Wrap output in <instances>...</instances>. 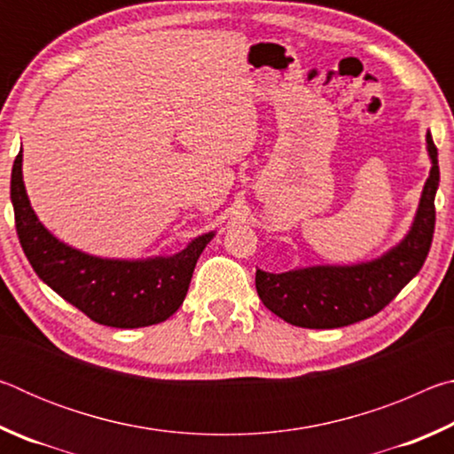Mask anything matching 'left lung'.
Instances as JSON below:
<instances>
[{
    "label": "left lung",
    "mask_w": 454,
    "mask_h": 454,
    "mask_svg": "<svg viewBox=\"0 0 454 454\" xmlns=\"http://www.w3.org/2000/svg\"><path fill=\"white\" fill-rule=\"evenodd\" d=\"M430 160L419 208L401 242L372 260L355 264H312L288 272L256 270L260 301L276 317L302 328H340L374 317L425 264L434 232V196L439 190V152L427 132Z\"/></svg>",
    "instance_id": "1"
}]
</instances>
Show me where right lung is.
<instances>
[{
    "instance_id": "right-lung-1",
    "label": "right lung",
    "mask_w": 454,
    "mask_h": 454,
    "mask_svg": "<svg viewBox=\"0 0 454 454\" xmlns=\"http://www.w3.org/2000/svg\"><path fill=\"white\" fill-rule=\"evenodd\" d=\"M24 153L12 170L15 228L35 274L58 294L98 325L142 328L170 318L186 298L200 254L216 230L200 234L170 256L104 258L88 254L53 236L29 204Z\"/></svg>"
}]
</instances>
